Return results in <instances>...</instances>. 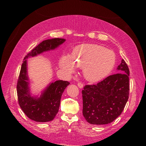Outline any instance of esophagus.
<instances>
[{"instance_id": "1", "label": "esophagus", "mask_w": 146, "mask_h": 146, "mask_svg": "<svg viewBox=\"0 0 146 146\" xmlns=\"http://www.w3.org/2000/svg\"><path fill=\"white\" fill-rule=\"evenodd\" d=\"M77 85H78V87L79 88H82L84 87L83 84H82L81 82H78V83L77 84Z\"/></svg>"}]
</instances>
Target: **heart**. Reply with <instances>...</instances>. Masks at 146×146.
<instances>
[{"label":"heart","mask_w":146,"mask_h":146,"mask_svg":"<svg viewBox=\"0 0 146 146\" xmlns=\"http://www.w3.org/2000/svg\"><path fill=\"white\" fill-rule=\"evenodd\" d=\"M116 64V55L112 50L93 44L76 46L72 56L62 55L59 66L66 73L71 74L76 67L83 68V75L88 81L95 82L110 74Z\"/></svg>","instance_id":"b5f03b06"}]
</instances>
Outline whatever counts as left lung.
<instances>
[{
    "mask_svg": "<svg viewBox=\"0 0 146 146\" xmlns=\"http://www.w3.org/2000/svg\"><path fill=\"white\" fill-rule=\"evenodd\" d=\"M117 73L95 85H86L82 91L83 116L91 124L112 122L120 115L129 98V70L123 59Z\"/></svg>",
    "mask_w": 146,
    "mask_h": 146,
    "instance_id": "8db88e82",
    "label": "left lung"
}]
</instances>
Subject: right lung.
<instances>
[{
  "instance_id": "add662e5",
  "label": "right lung",
  "mask_w": 146,
  "mask_h": 146,
  "mask_svg": "<svg viewBox=\"0 0 146 146\" xmlns=\"http://www.w3.org/2000/svg\"><path fill=\"white\" fill-rule=\"evenodd\" d=\"M66 41L64 38H52L44 40L27 54L22 64L17 86L20 107L31 120L38 122H49L58 111L62 95L70 84L68 81L56 80L51 82L41 92L40 97L32 96L28 75V60L43 52L53 50Z\"/></svg>"
}]
</instances>
